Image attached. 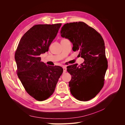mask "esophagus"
Wrapping results in <instances>:
<instances>
[{"instance_id":"34e87169","label":"esophagus","mask_w":125,"mask_h":125,"mask_svg":"<svg viewBox=\"0 0 125 125\" xmlns=\"http://www.w3.org/2000/svg\"><path fill=\"white\" fill-rule=\"evenodd\" d=\"M62 67H63V72H64V73H66V70H67L66 67L65 66H63Z\"/></svg>"}]
</instances>
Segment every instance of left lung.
Here are the masks:
<instances>
[{
  "label": "left lung",
  "instance_id": "8db88e82",
  "mask_svg": "<svg viewBox=\"0 0 125 125\" xmlns=\"http://www.w3.org/2000/svg\"><path fill=\"white\" fill-rule=\"evenodd\" d=\"M60 33L73 44V51H80L79 55L84 60L80 65L75 64L67 67L72 76L69 82L70 92L78 100H90L103 88L108 67L103 39L83 22L64 24Z\"/></svg>",
  "mask_w": 125,
  "mask_h": 125
}]
</instances>
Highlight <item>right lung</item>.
I'll list each match as a JSON object with an SVG mask.
<instances>
[{"label":"right lung","instance_id":"right-lung-1","mask_svg":"<svg viewBox=\"0 0 125 125\" xmlns=\"http://www.w3.org/2000/svg\"><path fill=\"white\" fill-rule=\"evenodd\" d=\"M61 24H38L33 26L19 42L15 59L17 75L26 92L38 101L53 94L63 68L41 62V54L49 50Z\"/></svg>","mask_w":125,"mask_h":125}]
</instances>
